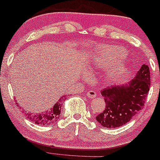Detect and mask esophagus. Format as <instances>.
Listing matches in <instances>:
<instances>
[{"instance_id":"1","label":"esophagus","mask_w":160,"mask_h":160,"mask_svg":"<svg viewBox=\"0 0 160 160\" xmlns=\"http://www.w3.org/2000/svg\"><path fill=\"white\" fill-rule=\"evenodd\" d=\"M86 96L88 97V98H95V97H96V92H95V91H92V90H91V91H88L86 93Z\"/></svg>"}]
</instances>
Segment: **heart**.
Instances as JSON below:
<instances>
[{"label": "heart", "instance_id": "obj_1", "mask_svg": "<svg viewBox=\"0 0 160 160\" xmlns=\"http://www.w3.org/2000/svg\"><path fill=\"white\" fill-rule=\"evenodd\" d=\"M126 51L122 47L116 46H102L96 49L94 59L90 64V68H107L114 62L126 56ZM122 70V65L118 63L110 70L112 77H116Z\"/></svg>", "mask_w": 160, "mask_h": 160}]
</instances>
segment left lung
I'll use <instances>...</instances> for the list:
<instances>
[{
  "instance_id": "1",
  "label": "left lung",
  "mask_w": 160,
  "mask_h": 160,
  "mask_svg": "<svg viewBox=\"0 0 160 160\" xmlns=\"http://www.w3.org/2000/svg\"><path fill=\"white\" fill-rule=\"evenodd\" d=\"M150 88V72L142 65L136 77L127 85L105 88L101 92L105 108L95 118L106 128H117L126 124L144 107Z\"/></svg>"
}]
</instances>
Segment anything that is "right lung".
I'll return each instance as SVG.
<instances>
[{
    "label": "right lung",
    "instance_id": "1",
    "mask_svg": "<svg viewBox=\"0 0 160 160\" xmlns=\"http://www.w3.org/2000/svg\"><path fill=\"white\" fill-rule=\"evenodd\" d=\"M66 96H62L58 102H56L53 107L49 111L42 112L41 114H32V113H25L26 116L38 125H51L58 119L61 113V108H62V102L65 99ZM18 106H19L18 105Z\"/></svg>",
    "mask_w": 160,
    "mask_h": 160
}]
</instances>
